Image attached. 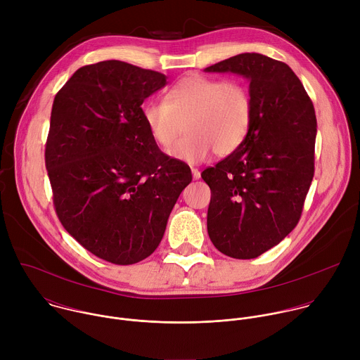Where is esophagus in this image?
Listing matches in <instances>:
<instances>
[{
  "mask_svg": "<svg viewBox=\"0 0 360 360\" xmlns=\"http://www.w3.org/2000/svg\"><path fill=\"white\" fill-rule=\"evenodd\" d=\"M192 176H193V179H199V178H200V172H199V169L192 168Z\"/></svg>",
  "mask_w": 360,
  "mask_h": 360,
  "instance_id": "esophagus-1",
  "label": "esophagus"
}]
</instances>
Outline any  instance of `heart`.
<instances>
[{
	"instance_id": "1",
	"label": "heart",
	"mask_w": 360,
	"mask_h": 360,
	"mask_svg": "<svg viewBox=\"0 0 360 360\" xmlns=\"http://www.w3.org/2000/svg\"><path fill=\"white\" fill-rule=\"evenodd\" d=\"M142 118L153 142L162 148L172 145L185 125L186 135L169 155L200 164L214 150L226 157L242 145L252 121V98L239 81L189 74L167 91L164 102H146Z\"/></svg>"
}]
</instances>
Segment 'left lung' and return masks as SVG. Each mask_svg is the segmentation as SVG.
Instances as JSON below:
<instances>
[{
    "label": "left lung",
    "mask_w": 360,
    "mask_h": 360,
    "mask_svg": "<svg viewBox=\"0 0 360 360\" xmlns=\"http://www.w3.org/2000/svg\"><path fill=\"white\" fill-rule=\"evenodd\" d=\"M249 79L252 121L242 145L200 176L211 188L208 233L235 259H252L297 225L315 172L316 115L282 61L245 53L205 68Z\"/></svg>",
    "instance_id": "left-lung-1"
}]
</instances>
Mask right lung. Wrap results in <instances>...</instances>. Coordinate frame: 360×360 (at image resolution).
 <instances>
[{"mask_svg": "<svg viewBox=\"0 0 360 360\" xmlns=\"http://www.w3.org/2000/svg\"><path fill=\"white\" fill-rule=\"evenodd\" d=\"M161 72L111 60L79 68L57 92L45 143L54 208L67 232L98 258L136 264L155 250L192 181L149 135L142 102Z\"/></svg>", "mask_w": 360, "mask_h": 360, "instance_id": "add662e5", "label": "right lung"}]
</instances>
